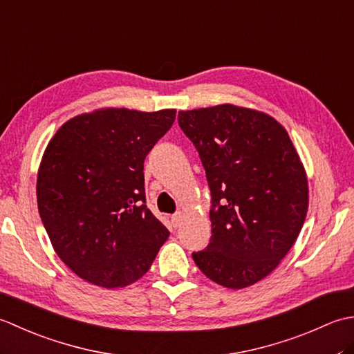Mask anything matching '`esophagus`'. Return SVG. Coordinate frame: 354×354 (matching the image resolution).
Listing matches in <instances>:
<instances>
[{
  "label": "esophagus",
  "instance_id": "1",
  "mask_svg": "<svg viewBox=\"0 0 354 354\" xmlns=\"http://www.w3.org/2000/svg\"><path fill=\"white\" fill-rule=\"evenodd\" d=\"M183 213H176V214H173L171 216V223H173V227L175 228H178L179 225H181V222H183Z\"/></svg>",
  "mask_w": 354,
  "mask_h": 354
}]
</instances>
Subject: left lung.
Wrapping results in <instances>:
<instances>
[{
    "label": "left lung",
    "mask_w": 354,
    "mask_h": 354,
    "mask_svg": "<svg viewBox=\"0 0 354 354\" xmlns=\"http://www.w3.org/2000/svg\"><path fill=\"white\" fill-rule=\"evenodd\" d=\"M212 192V239L193 260L209 280L243 289L290 251L309 208L306 169L288 131L265 112L223 103L179 111Z\"/></svg>",
    "instance_id": "1"
}]
</instances>
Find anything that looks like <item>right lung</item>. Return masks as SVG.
I'll return each instance as SVG.
<instances>
[{"mask_svg":"<svg viewBox=\"0 0 354 354\" xmlns=\"http://www.w3.org/2000/svg\"><path fill=\"white\" fill-rule=\"evenodd\" d=\"M176 109L100 108L65 122L37 170V208L53 250L106 289L140 280L169 230L146 207L145 160Z\"/></svg>","mask_w":354,"mask_h":354,"instance_id":"obj_1","label":"right lung"}]
</instances>
